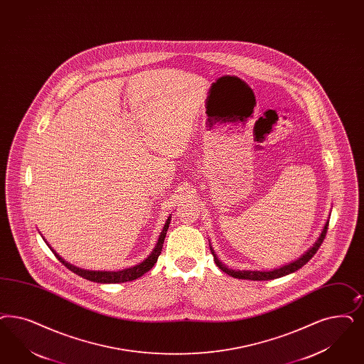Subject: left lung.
<instances>
[{"label": "left lung", "mask_w": 364, "mask_h": 364, "mask_svg": "<svg viewBox=\"0 0 364 364\" xmlns=\"http://www.w3.org/2000/svg\"><path fill=\"white\" fill-rule=\"evenodd\" d=\"M328 223H329V222L326 220L324 228H323L320 237L314 242V246H311V247L305 251L301 257H299L297 259H294V261H291V262H289V264H282V266H279V267H277V269H272V270H239V269L238 270H234V269H230L228 266H226L223 262L219 261V258L216 257V254H215V251H213V247H211V245H210V249H211V252H213V261H215L216 266H218L222 272H225L226 274H228V276L239 278V279H250V281H267V279H274V278H279V277L288 276L290 273H294L296 270L301 269L304 264H308V261L317 252L318 247L321 246L323 240L326 238Z\"/></svg>", "instance_id": "obj_1"}]
</instances>
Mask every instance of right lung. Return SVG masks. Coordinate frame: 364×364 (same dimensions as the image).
<instances>
[{"mask_svg":"<svg viewBox=\"0 0 364 364\" xmlns=\"http://www.w3.org/2000/svg\"><path fill=\"white\" fill-rule=\"evenodd\" d=\"M171 218L169 216L165 222V225L163 227V231L159 237V240L154 246V249L151 251V254L148 255V258H145L141 264H136V266H132V267H127V269H122V270H117V272H105V270H85V269H80V267H76L74 264H68L67 261H64L63 258L53 250L48 245L50 251L55 254V257L62 262V264L70 269L71 272H74L77 276L82 277V278H86L88 281H92V282H98V284H119V282H127V281H133V279H137L141 276H144L145 273H148L151 270V267L154 266V264L157 262V258L159 255L161 254L163 250L164 239L166 237V231H168V227L171 223ZM44 239V238H43ZM46 240V239H44Z\"/></svg>","mask_w":364,"mask_h":364,"instance_id":"obj_1","label":"right lung"}]
</instances>
